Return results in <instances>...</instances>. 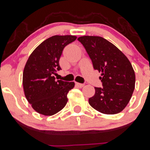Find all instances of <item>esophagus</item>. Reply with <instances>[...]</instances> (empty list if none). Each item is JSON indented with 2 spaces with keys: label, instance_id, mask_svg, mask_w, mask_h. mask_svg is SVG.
I'll return each instance as SVG.
<instances>
[{
  "label": "esophagus",
  "instance_id": "1",
  "mask_svg": "<svg viewBox=\"0 0 150 150\" xmlns=\"http://www.w3.org/2000/svg\"><path fill=\"white\" fill-rule=\"evenodd\" d=\"M75 85L79 88H83V86H84V84H82V83H75Z\"/></svg>",
  "mask_w": 150,
  "mask_h": 150
}]
</instances>
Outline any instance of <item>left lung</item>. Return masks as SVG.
<instances>
[{"mask_svg":"<svg viewBox=\"0 0 150 150\" xmlns=\"http://www.w3.org/2000/svg\"><path fill=\"white\" fill-rule=\"evenodd\" d=\"M91 59L93 68L101 72L103 88L95 87L89 104L104 114L120 113L129 103L135 88V73L126 55L105 39L83 36L78 39Z\"/></svg>","mask_w":150,"mask_h":150,"instance_id":"1","label":"left lung"}]
</instances>
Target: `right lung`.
Here are the masks:
<instances>
[{"mask_svg":"<svg viewBox=\"0 0 150 150\" xmlns=\"http://www.w3.org/2000/svg\"><path fill=\"white\" fill-rule=\"evenodd\" d=\"M76 39L72 35L53 36L30 54L23 69V87L28 102L37 113L52 116L67 104V95L75 83L56 80L53 75L61 70L59 60L63 49Z\"/></svg>","mask_w":150,"mask_h":150,"instance_id":"1","label":"right lung"}]
</instances>
